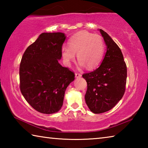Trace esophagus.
Listing matches in <instances>:
<instances>
[{
	"label": "esophagus",
	"instance_id": "esophagus-1",
	"mask_svg": "<svg viewBox=\"0 0 148 148\" xmlns=\"http://www.w3.org/2000/svg\"><path fill=\"white\" fill-rule=\"evenodd\" d=\"M82 76V74L80 73H78V72H76V74H75V77H80Z\"/></svg>",
	"mask_w": 148,
	"mask_h": 148
}]
</instances>
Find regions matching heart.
<instances>
[{
	"label": "heart",
	"instance_id": "obj_1",
	"mask_svg": "<svg viewBox=\"0 0 148 148\" xmlns=\"http://www.w3.org/2000/svg\"><path fill=\"white\" fill-rule=\"evenodd\" d=\"M68 45L69 47L64 46L61 50L62 57L66 64L74 61L75 54H77L79 64L88 69H94L101 63L105 46L100 35L79 31L71 37Z\"/></svg>",
	"mask_w": 148,
	"mask_h": 148
}]
</instances>
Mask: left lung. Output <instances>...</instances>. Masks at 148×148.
Listing matches in <instances>:
<instances>
[{"label": "left lung", "mask_w": 148, "mask_h": 148, "mask_svg": "<svg viewBox=\"0 0 148 148\" xmlns=\"http://www.w3.org/2000/svg\"><path fill=\"white\" fill-rule=\"evenodd\" d=\"M107 46L104 58L99 68L82 76L87 89L85 100L95 114L109 111L123 96L127 82V65L119 46L108 34L100 29Z\"/></svg>", "instance_id": "left-lung-1"}]
</instances>
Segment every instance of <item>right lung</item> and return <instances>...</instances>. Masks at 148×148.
<instances>
[{"mask_svg": "<svg viewBox=\"0 0 148 148\" xmlns=\"http://www.w3.org/2000/svg\"><path fill=\"white\" fill-rule=\"evenodd\" d=\"M62 32H44L24 52L20 62L19 87L27 102L42 114L57 112L74 72L62 66Z\"/></svg>", "mask_w": 148, "mask_h": 148, "instance_id": "right-lung-1", "label": "right lung"}]
</instances>
